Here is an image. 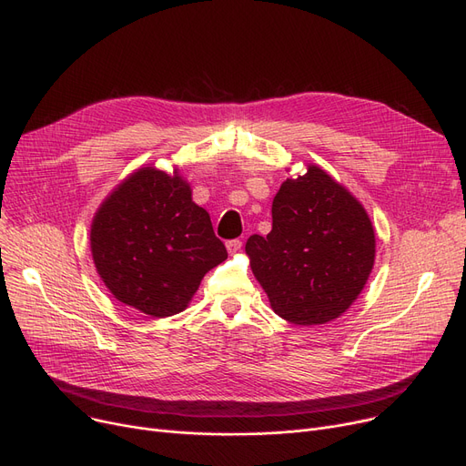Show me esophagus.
<instances>
[{
	"instance_id": "esophagus-1",
	"label": "esophagus",
	"mask_w": 466,
	"mask_h": 466,
	"mask_svg": "<svg viewBox=\"0 0 466 466\" xmlns=\"http://www.w3.org/2000/svg\"><path fill=\"white\" fill-rule=\"evenodd\" d=\"M227 249L230 255H236L239 249H241V241L239 239H230L227 241Z\"/></svg>"
}]
</instances>
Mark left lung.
<instances>
[{
    "instance_id": "left-lung-1",
    "label": "left lung",
    "mask_w": 466,
    "mask_h": 466,
    "mask_svg": "<svg viewBox=\"0 0 466 466\" xmlns=\"http://www.w3.org/2000/svg\"><path fill=\"white\" fill-rule=\"evenodd\" d=\"M375 228L361 201L326 169L307 164L281 183L272 230L246 244L249 267L272 310L297 326L345 314L375 265Z\"/></svg>"
}]
</instances>
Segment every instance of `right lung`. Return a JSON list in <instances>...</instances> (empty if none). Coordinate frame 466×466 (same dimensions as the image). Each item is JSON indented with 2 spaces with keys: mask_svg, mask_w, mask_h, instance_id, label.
Masks as SVG:
<instances>
[{
  "mask_svg": "<svg viewBox=\"0 0 466 466\" xmlns=\"http://www.w3.org/2000/svg\"><path fill=\"white\" fill-rule=\"evenodd\" d=\"M89 241L114 299L152 318L183 312L201 278L228 257L178 167L129 173L93 215Z\"/></svg>",
  "mask_w": 466,
  "mask_h": 466,
  "instance_id": "obj_1",
  "label": "right lung"
}]
</instances>
